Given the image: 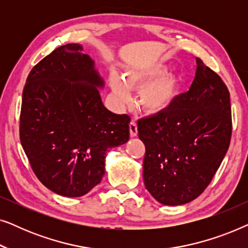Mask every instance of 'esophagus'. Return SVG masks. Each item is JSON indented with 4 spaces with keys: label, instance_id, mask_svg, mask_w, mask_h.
<instances>
[{
    "label": "esophagus",
    "instance_id": "1",
    "mask_svg": "<svg viewBox=\"0 0 248 248\" xmlns=\"http://www.w3.org/2000/svg\"><path fill=\"white\" fill-rule=\"evenodd\" d=\"M130 134L132 138L137 137L138 135V124L135 121H132L130 123Z\"/></svg>",
    "mask_w": 248,
    "mask_h": 248
}]
</instances>
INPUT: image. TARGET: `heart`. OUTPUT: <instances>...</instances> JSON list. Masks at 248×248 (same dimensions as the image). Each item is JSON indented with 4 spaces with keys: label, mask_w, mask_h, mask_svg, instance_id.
Wrapping results in <instances>:
<instances>
[{
    "label": "heart",
    "mask_w": 248,
    "mask_h": 248,
    "mask_svg": "<svg viewBox=\"0 0 248 248\" xmlns=\"http://www.w3.org/2000/svg\"><path fill=\"white\" fill-rule=\"evenodd\" d=\"M181 80L162 62L144 63L125 71L123 79L111 74L110 86L117 103L124 106L131 100V90L140 89L139 105L148 114L167 110L178 94Z\"/></svg>",
    "instance_id": "b5f03b06"
}]
</instances>
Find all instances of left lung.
Returning a JSON list of instances; mask_svg holds the SVG:
<instances>
[{"label":"left lung","instance_id":"obj_1","mask_svg":"<svg viewBox=\"0 0 248 248\" xmlns=\"http://www.w3.org/2000/svg\"><path fill=\"white\" fill-rule=\"evenodd\" d=\"M145 145V188L165 205H182L210 184L232 138L230 94L218 74L196 57L195 78L162 113L138 122Z\"/></svg>","mask_w":248,"mask_h":248}]
</instances>
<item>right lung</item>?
Instances as JSON below:
<instances>
[{"instance_id":"right-lung-1","label":"right lung","mask_w":248,"mask_h":248,"mask_svg":"<svg viewBox=\"0 0 248 248\" xmlns=\"http://www.w3.org/2000/svg\"><path fill=\"white\" fill-rule=\"evenodd\" d=\"M82 50L80 44H67L32 67L20 114V141L33 172L67 198L99 184L108 149L130 139V116L104 106L105 81Z\"/></svg>"}]
</instances>
